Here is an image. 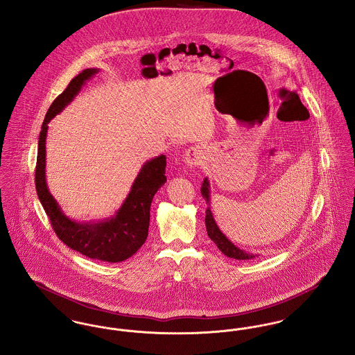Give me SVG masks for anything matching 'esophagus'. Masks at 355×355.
<instances>
[{
	"label": "esophagus",
	"mask_w": 355,
	"mask_h": 355,
	"mask_svg": "<svg viewBox=\"0 0 355 355\" xmlns=\"http://www.w3.org/2000/svg\"><path fill=\"white\" fill-rule=\"evenodd\" d=\"M205 159V151L202 147L191 146L184 154V162L190 167L198 166L204 162Z\"/></svg>",
	"instance_id": "obj_1"
}]
</instances>
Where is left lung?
I'll return each instance as SVG.
<instances>
[{"label": "left lung", "instance_id": "left-lung-1", "mask_svg": "<svg viewBox=\"0 0 355 355\" xmlns=\"http://www.w3.org/2000/svg\"><path fill=\"white\" fill-rule=\"evenodd\" d=\"M201 194L205 198L207 204L210 205V187H209L208 178L204 180L202 187H201ZM205 225H207V232H208L209 239L217 245V248L221 250L225 256L232 257V259H237V260H250L257 257L256 253H250L247 250H240L239 247H236L230 239L220 230L216 224V220L213 217V213L210 208H207L205 211Z\"/></svg>", "mask_w": 355, "mask_h": 355}]
</instances>
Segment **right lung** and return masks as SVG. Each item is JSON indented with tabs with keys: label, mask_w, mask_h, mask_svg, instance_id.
Instances as JSON below:
<instances>
[{
	"label": "right lung",
	"mask_w": 355,
	"mask_h": 355,
	"mask_svg": "<svg viewBox=\"0 0 355 355\" xmlns=\"http://www.w3.org/2000/svg\"><path fill=\"white\" fill-rule=\"evenodd\" d=\"M98 72V68L84 69L69 82L68 87L49 107L39 135L35 181L42 208L49 217L55 233L65 245L89 259L119 263L131 257L146 241L153 197L166 182V157L162 154L145 162L134 180L122 207L112 217L98 223H80L67 217L51 194L45 178L48 123L63 111L65 105L73 101L85 82Z\"/></svg>",
	"instance_id": "1"
}]
</instances>
